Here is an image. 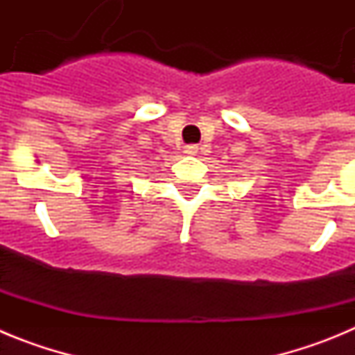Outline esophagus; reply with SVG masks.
<instances>
[{"instance_id": "34e87169", "label": "esophagus", "mask_w": 355, "mask_h": 355, "mask_svg": "<svg viewBox=\"0 0 355 355\" xmlns=\"http://www.w3.org/2000/svg\"><path fill=\"white\" fill-rule=\"evenodd\" d=\"M197 150H199V147L196 146V144H188V146H184V155H197Z\"/></svg>"}]
</instances>
